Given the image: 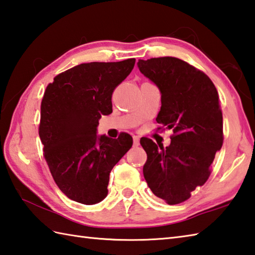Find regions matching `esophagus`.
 Returning <instances> with one entry per match:
<instances>
[{
	"label": "esophagus",
	"mask_w": 255,
	"mask_h": 255,
	"mask_svg": "<svg viewBox=\"0 0 255 255\" xmlns=\"http://www.w3.org/2000/svg\"><path fill=\"white\" fill-rule=\"evenodd\" d=\"M133 146H139V137L133 136Z\"/></svg>",
	"instance_id": "obj_1"
}]
</instances>
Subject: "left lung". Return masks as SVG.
Here are the masks:
<instances>
[{"label":"left lung","instance_id":"left-lung-1","mask_svg":"<svg viewBox=\"0 0 255 255\" xmlns=\"http://www.w3.org/2000/svg\"><path fill=\"white\" fill-rule=\"evenodd\" d=\"M138 67L157 85L161 108L156 122L172 129L168 147L143 137V177L152 193L168 204L188 200L210 177L223 143V118L218 91L203 72L176 57L139 59ZM165 128H163V127Z\"/></svg>","mask_w":255,"mask_h":255}]
</instances>
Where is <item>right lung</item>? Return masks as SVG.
<instances>
[{
  "mask_svg": "<svg viewBox=\"0 0 255 255\" xmlns=\"http://www.w3.org/2000/svg\"><path fill=\"white\" fill-rule=\"evenodd\" d=\"M136 63H84L54 77L41 104L38 133L54 181L61 191L83 204L106 198L109 173L132 146V137L96 134L102 115L113 112L112 96Z\"/></svg>",
  "mask_w": 255,
  "mask_h": 255,
  "instance_id": "1",
  "label": "right lung"
}]
</instances>
